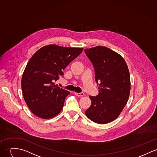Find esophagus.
I'll return each mask as SVG.
<instances>
[{"label":"esophagus","instance_id":"34e87169","mask_svg":"<svg viewBox=\"0 0 157 157\" xmlns=\"http://www.w3.org/2000/svg\"><path fill=\"white\" fill-rule=\"evenodd\" d=\"M75 94L76 95V96H77L79 97H82L84 96V93H75Z\"/></svg>","mask_w":157,"mask_h":157}]
</instances>
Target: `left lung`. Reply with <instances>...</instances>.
<instances>
[{"instance_id": "left-lung-1", "label": "left lung", "mask_w": 157, "mask_h": 157, "mask_svg": "<svg viewBox=\"0 0 157 157\" xmlns=\"http://www.w3.org/2000/svg\"><path fill=\"white\" fill-rule=\"evenodd\" d=\"M92 63L98 94L90 96V107L85 112L92 121L105 124L118 118L126 105L130 92V77L127 65L119 54L106 47L85 49Z\"/></svg>"}]
</instances>
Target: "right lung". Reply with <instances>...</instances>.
Listing matches in <instances>:
<instances>
[{"label": "right lung", "instance_id": "add662e5", "mask_svg": "<svg viewBox=\"0 0 157 157\" xmlns=\"http://www.w3.org/2000/svg\"><path fill=\"white\" fill-rule=\"evenodd\" d=\"M83 51L82 48L49 45L39 49L29 61L21 79L24 100L37 117L49 119L58 115L70 92L54 82L63 70Z\"/></svg>", "mask_w": 157, "mask_h": 157}]
</instances>
